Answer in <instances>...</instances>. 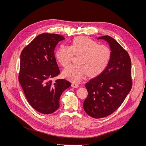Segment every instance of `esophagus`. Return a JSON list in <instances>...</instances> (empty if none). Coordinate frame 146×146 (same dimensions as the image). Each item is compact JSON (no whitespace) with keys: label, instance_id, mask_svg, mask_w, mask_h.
I'll return each instance as SVG.
<instances>
[{"label":"esophagus","instance_id":"34e87169","mask_svg":"<svg viewBox=\"0 0 146 146\" xmlns=\"http://www.w3.org/2000/svg\"><path fill=\"white\" fill-rule=\"evenodd\" d=\"M72 86L73 88H78L79 86V85L78 83H73L72 84Z\"/></svg>","mask_w":146,"mask_h":146}]
</instances>
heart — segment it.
<instances>
[{
    "label": "heart",
    "instance_id": "b5f03b06",
    "mask_svg": "<svg viewBox=\"0 0 146 146\" xmlns=\"http://www.w3.org/2000/svg\"><path fill=\"white\" fill-rule=\"evenodd\" d=\"M73 55L78 56L76 60L78 64L67 66L63 72V76L77 82L86 73L96 76L102 72L110 63L111 50L106 45L80 36L74 38L70 46H60L55 54L58 62L63 67L70 63Z\"/></svg>",
    "mask_w": 146,
    "mask_h": 146
}]
</instances>
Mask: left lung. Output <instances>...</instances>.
<instances>
[{
  "mask_svg": "<svg viewBox=\"0 0 146 146\" xmlns=\"http://www.w3.org/2000/svg\"><path fill=\"white\" fill-rule=\"evenodd\" d=\"M98 39L110 44L111 57L105 70L85 85L88 95L83 102V108L94 118L105 117L116 111L133 85L131 61L128 52L110 36H102Z\"/></svg>",
  "mask_w": 146,
  "mask_h": 146,
  "instance_id": "left-lung-1",
  "label": "left lung"
}]
</instances>
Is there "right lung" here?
<instances>
[{"label": "right lung", "mask_w": 146, "mask_h": 146, "mask_svg": "<svg viewBox=\"0 0 146 146\" xmlns=\"http://www.w3.org/2000/svg\"><path fill=\"white\" fill-rule=\"evenodd\" d=\"M64 37L44 33L36 36L21 54L19 82L29 104L44 114L55 112L63 91L71 86L66 79L52 81L60 73L54 49Z\"/></svg>", "instance_id": "obj_1"}]
</instances>
